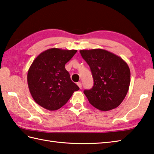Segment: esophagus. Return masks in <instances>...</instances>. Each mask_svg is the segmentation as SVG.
Instances as JSON below:
<instances>
[{
    "label": "esophagus",
    "mask_w": 154,
    "mask_h": 154,
    "mask_svg": "<svg viewBox=\"0 0 154 154\" xmlns=\"http://www.w3.org/2000/svg\"><path fill=\"white\" fill-rule=\"evenodd\" d=\"M77 85L78 86V87H79L80 89L82 88V83L81 82H78L77 83Z\"/></svg>",
    "instance_id": "esophagus-1"
}]
</instances>
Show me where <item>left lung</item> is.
I'll return each mask as SVG.
<instances>
[{"instance_id":"8db88e82","label":"left lung","mask_w":154,"mask_h":154,"mask_svg":"<svg viewBox=\"0 0 154 154\" xmlns=\"http://www.w3.org/2000/svg\"><path fill=\"white\" fill-rule=\"evenodd\" d=\"M80 52L89 65L94 82L90 90L84 91L89 102L101 111L117 108L129 90L130 70L126 62L103 49L81 50Z\"/></svg>"}]
</instances>
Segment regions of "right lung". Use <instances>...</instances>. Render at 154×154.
Returning a JSON list of instances; mask_svg holds the SVG:
<instances>
[{
  "instance_id": "right-lung-1",
  "label": "right lung",
  "mask_w": 154,
  "mask_h": 154,
  "mask_svg": "<svg viewBox=\"0 0 154 154\" xmlns=\"http://www.w3.org/2000/svg\"><path fill=\"white\" fill-rule=\"evenodd\" d=\"M76 52L50 48L40 53L31 64L27 74L28 86L34 101L42 108L51 111L58 109L80 89L65 68Z\"/></svg>"
}]
</instances>
